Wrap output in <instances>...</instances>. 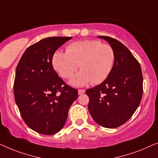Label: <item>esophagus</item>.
<instances>
[{
  "label": "esophagus",
  "instance_id": "1",
  "mask_svg": "<svg viewBox=\"0 0 158 158\" xmlns=\"http://www.w3.org/2000/svg\"><path fill=\"white\" fill-rule=\"evenodd\" d=\"M84 92H85V90H84V89H78V94L79 95L84 94Z\"/></svg>",
  "mask_w": 158,
  "mask_h": 158
}]
</instances>
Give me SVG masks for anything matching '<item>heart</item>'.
Listing matches in <instances>:
<instances>
[{
    "label": "heart",
    "instance_id": "b5f03b06",
    "mask_svg": "<svg viewBox=\"0 0 158 158\" xmlns=\"http://www.w3.org/2000/svg\"><path fill=\"white\" fill-rule=\"evenodd\" d=\"M112 46L97 40H84L69 44L66 53L56 51L53 55V67L64 79H70L77 70L81 71L71 81L81 86L92 82L98 84L107 78L114 64Z\"/></svg>",
    "mask_w": 158,
    "mask_h": 158
}]
</instances>
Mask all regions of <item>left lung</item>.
<instances>
[{
    "instance_id": "8db88e82",
    "label": "left lung",
    "mask_w": 158,
    "mask_h": 158,
    "mask_svg": "<svg viewBox=\"0 0 158 158\" xmlns=\"http://www.w3.org/2000/svg\"><path fill=\"white\" fill-rule=\"evenodd\" d=\"M114 52L113 69L107 78L86 91L89 98L88 110L96 123L106 128H116L126 123L140 104L143 79L140 65L120 41L99 35Z\"/></svg>"
}]
</instances>
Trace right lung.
<instances>
[{
	"label": "right lung",
	"mask_w": 158,
	"mask_h": 158,
	"mask_svg": "<svg viewBox=\"0 0 158 158\" xmlns=\"http://www.w3.org/2000/svg\"><path fill=\"white\" fill-rule=\"evenodd\" d=\"M72 37H48L29 46L18 64L14 97L22 118L35 132L52 135L65 124L78 91L65 84L52 66L55 52Z\"/></svg>",
	"instance_id": "add662e5"
}]
</instances>
